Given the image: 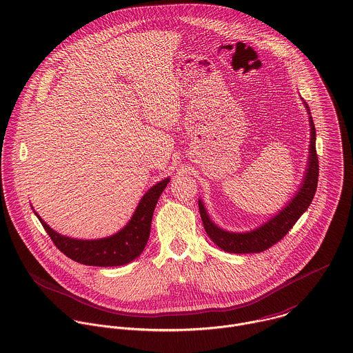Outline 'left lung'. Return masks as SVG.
<instances>
[{
  "label": "left lung",
  "mask_w": 353,
  "mask_h": 353,
  "mask_svg": "<svg viewBox=\"0 0 353 353\" xmlns=\"http://www.w3.org/2000/svg\"><path fill=\"white\" fill-rule=\"evenodd\" d=\"M307 112L310 115L311 125V141H310V157L307 171L300 186V190L292 199V201L279 211L274 218L265 222L263 226L246 232V233H230L221 228H218L208 216L205 207L201 200H199V210L201 215V221L204 223V229L210 238L225 252L229 253H259L270 246L275 245L285 235L290 232L294 223L300 219V216L307 211L316 192L318 176H319V161L316 154V132L315 124L311 117L308 105L304 103Z\"/></svg>",
  "instance_id": "8db88e82"
}]
</instances>
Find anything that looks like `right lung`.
I'll return each instance as SVG.
<instances>
[{"instance_id": "add662e5", "label": "right lung", "mask_w": 353, "mask_h": 353, "mask_svg": "<svg viewBox=\"0 0 353 353\" xmlns=\"http://www.w3.org/2000/svg\"><path fill=\"white\" fill-rule=\"evenodd\" d=\"M170 178L152 186L141 199L130 222L117 234L100 239H75L56 233L35 212L53 243L77 263L97 267L123 265L137 259L150 234L152 216L160 194L164 192Z\"/></svg>"}]
</instances>
